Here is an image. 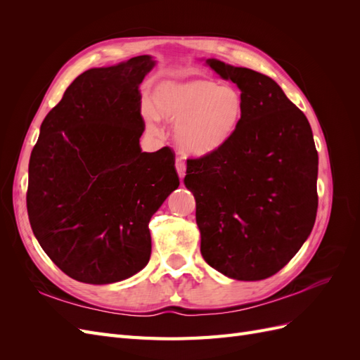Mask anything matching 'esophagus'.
Returning <instances> with one entry per match:
<instances>
[{
	"instance_id": "1",
	"label": "esophagus",
	"mask_w": 360,
	"mask_h": 360,
	"mask_svg": "<svg viewBox=\"0 0 360 360\" xmlns=\"http://www.w3.org/2000/svg\"><path fill=\"white\" fill-rule=\"evenodd\" d=\"M176 169H177L179 177L183 179L184 174H186V163H184V160L181 158L176 159Z\"/></svg>"
}]
</instances>
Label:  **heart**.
I'll return each mask as SVG.
<instances>
[{
	"label": "heart",
	"instance_id": "1",
	"mask_svg": "<svg viewBox=\"0 0 360 360\" xmlns=\"http://www.w3.org/2000/svg\"><path fill=\"white\" fill-rule=\"evenodd\" d=\"M151 105L143 106L147 127L156 132L159 118L176 123V144L192 156H205L225 147L243 115L240 91L204 78L159 82Z\"/></svg>",
	"mask_w": 360,
	"mask_h": 360
}]
</instances>
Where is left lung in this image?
<instances>
[{
	"instance_id": "obj_1",
	"label": "left lung",
	"mask_w": 360,
	"mask_h": 360,
	"mask_svg": "<svg viewBox=\"0 0 360 360\" xmlns=\"http://www.w3.org/2000/svg\"><path fill=\"white\" fill-rule=\"evenodd\" d=\"M205 64L238 86L243 115L225 147L188 160L201 255L231 279H266L297 254L317 216L312 130L269 76L216 58Z\"/></svg>"
}]
</instances>
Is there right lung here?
Masks as SVG:
<instances>
[{"label":"right lung","instance_id":"add662e5","mask_svg":"<svg viewBox=\"0 0 360 360\" xmlns=\"http://www.w3.org/2000/svg\"><path fill=\"white\" fill-rule=\"evenodd\" d=\"M139 56L81 73L43 120L28 167L27 210L37 242L68 276L105 285L143 270L148 222L179 188L168 147L141 150Z\"/></svg>","mask_w":360,"mask_h":360}]
</instances>
